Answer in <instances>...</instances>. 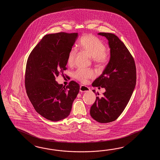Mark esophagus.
<instances>
[{"label": "esophagus", "instance_id": "esophagus-1", "mask_svg": "<svg viewBox=\"0 0 160 160\" xmlns=\"http://www.w3.org/2000/svg\"><path fill=\"white\" fill-rule=\"evenodd\" d=\"M90 91V89L88 86H86L84 85H81L80 86V92H88Z\"/></svg>", "mask_w": 160, "mask_h": 160}]
</instances>
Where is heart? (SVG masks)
<instances>
[{
    "instance_id": "obj_1",
    "label": "heart",
    "mask_w": 160,
    "mask_h": 160,
    "mask_svg": "<svg viewBox=\"0 0 160 160\" xmlns=\"http://www.w3.org/2000/svg\"><path fill=\"white\" fill-rule=\"evenodd\" d=\"M78 47L92 56L93 62L98 65H104L109 58V53L106 50V46L99 38L92 34H86L82 37L79 42ZM77 56V50L72 48L69 51L67 58L68 65L73 64ZM75 78L82 82H85L87 79L94 77V74L91 70L79 68L74 72Z\"/></svg>"
}]
</instances>
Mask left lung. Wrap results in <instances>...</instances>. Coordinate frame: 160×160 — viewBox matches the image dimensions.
<instances>
[{
	"instance_id": "8db88e82",
	"label": "left lung",
	"mask_w": 160,
	"mask_h": 160,
	"mask_svg": "<svg viewBox=\"0 0 160 160\" xmlns=\"http://www.w3.org/2000/svg\"><path fill=\"white\" fill-rule=\"evenodd\" d=\"M98 34L109 41L110 58L102 74L92 83L93 87L105 88L106 92L102 97H97L90 113L97 122L108 123L118 118L129 101L136 86V65L133 56L116 35ZM92 92L96 94L95 90Z\"/></svg>"
}]
</instances>
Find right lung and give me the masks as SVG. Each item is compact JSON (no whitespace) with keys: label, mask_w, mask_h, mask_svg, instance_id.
I'll return each mask as SVG.
<instances>
[{"label":"right lung","mask_w":160,"mask_h":160,"mask_svg":"<svg viewBox=\"0 0 160 160\" xmlns=\"http://www.w3.org/2000/svg\"><path fill=\"white\" fill-rule=\"evenodd\" d=\"M78 36V33L63 32L46 35L27 59L25 86L28 97L36 112L51 121L68 117L79 92L75 81L63 86L55 81L67 69L68 52Z\"/></svg>","instance_id":"add662e5"}]
</instances>
